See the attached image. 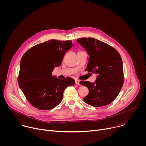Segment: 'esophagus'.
<instances>
[{
	"mask_svg": "<svg viewBox=\"0 0 146 146\" xmlns=\"http://www.w3.org/2000/svg\"><path fill=\"white\" fill-rule=\"evenodd\" d=\"M75 84L77 85V86H80V81L77 79L75 80Z\"/></svg>",
	"mask_w": 146,
	"mask_h": 146,
	"instance_id": "obj_1",
	"label": "esophagus"
}]
</instances>
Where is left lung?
<instances>
[{
    "label": "left lung",
    "instance_id": "1",
    "mask_svg": "<svg viewBox=\"0 0 146 146\" xmlns=\"http://www.w3.org/2000/svg\"><path fill=\"white\" fill-rule=\"evenodd\" d=\"M77 41L89 55L85 70L98 74L95 82H80L89 90L84 102L94 107L108 105L117 98L123 84L121 56L114 48L94 38L81 37Z\"/></svg>",
    "mask_w": 146,
    "mask_h": 146
}]
</instances>
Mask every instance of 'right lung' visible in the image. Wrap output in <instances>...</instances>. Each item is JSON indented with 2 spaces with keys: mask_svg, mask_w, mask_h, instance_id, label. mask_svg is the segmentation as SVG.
I'll return each instance as SVG.
<instances>
[{
  "mask_svg": "<svg viewBox=\"0 0 146 146\" xmlns=\"http://www.w3.org/2000/svg\"><path fill=\"white\" fill-rule=\"evenodd\" d=\"M72 42L50 40L34 46L23 55L18 82L35 108L41 110L54 108L63 99L65 90L74 84L70 77L61 80L52 74L54 69L60 65L66 51L72 47Z\"/></svg>",
  "mask_w": 146,
  "mask_h": 146,
  "instance_id": "1",
  "label": "right lung"
}]
</instances>
